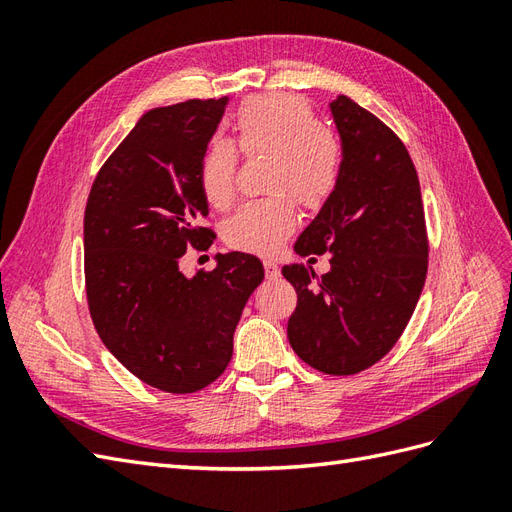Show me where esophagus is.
<instances>
[{"label":"esophagus","mask_w":512,"mask_h":512,"mask_svg":"<svg viewBox=\"0 0 512 512\" xmlns=\"http://www.w3.org/2000/svg\"><path fill=\"white\" fill-rule=\"evenodd\" d=\"M265 275H267V280H277V277H280V267H277L271 260H265Z\"/></svg>","instance_id":"34e87169"}]
</instances>
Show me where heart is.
<instances>
[{"label":"heart","mask_w":512,"mask_h":512,"mask_svg":"<svg viewBox=\"0 0 512 512\" xmlns=\"http://www.w3.org/2000/svg\"><path fill=\"white\" fill-rule=\"evenodd\" d=\"M235 144L245 158L269 156V196L245 203L224 226V239L241 252L269 256L297 226V203L320 209L335 194L344 168V149L333 130L318 123L314 108L299 96H252L232 115ZM239 156L224 138H213L198 164V185L215 209L237 194Z\"/></svg>","instance_id":"b5f03b06"}]
</instances>
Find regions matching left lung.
Wrapping results in <instances>:
<instances>
[{"mask_svg": "<svg viewBox=\"0 0 512 512\" xmlns=\"http://www.w3.org/2000/svg\"><path fill=\"white\" fill-rule=\"evenodd\" d=\"M342 138V179L294 243L299 256L331 254L322 277L286 265L297 290L288 342L307 365L352 376L378 363L404 333L427 275V228L406 145L346 96L331 102Z\"/></svg>", "mask_w": 512, "mask_h": 512, "instance_id": "left-lung-1", "label": "left lung"}]
</instances>
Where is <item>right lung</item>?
<instances>
[{
	"label": "right lung",
	"instance_id": "obj_1",
	"mask_svg": "<svg viewBox=\"0 0 512 512\" xmlns=\"http://www.w3.org/2000/svg\"><path fill=\"white\" fill-rule=\"evenodd\" d=\"M228 98L153 108L111 153L85 207V292L115 359L166 393H196L230 363L241 312L265 277L243 252L185 277L179 260L213 230L198 164Z\"/></svg>",
	"mask_w": 512,
	"mask_h": 512
}]
</instances>
